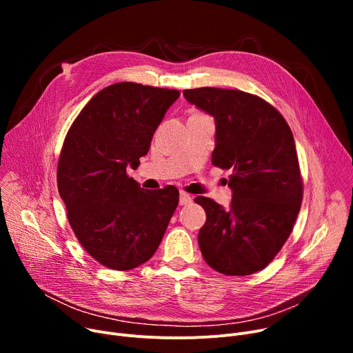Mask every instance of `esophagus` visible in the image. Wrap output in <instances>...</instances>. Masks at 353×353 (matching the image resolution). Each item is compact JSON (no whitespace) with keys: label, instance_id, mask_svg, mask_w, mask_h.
Instances as JSON below:
<instances>
[{"label":"esophagus","instance_id":"34e87169","mask_svg":"<svg viewBox=\"0 0 353 353\" xmlns=\"http://www.w3.org/2000/svg\"><path fill=\"white\" fill-rule=\"evenodd\" d=\"M190 201H192V196H190L189 193H186V192H180V199H179L180 206H186V205H189Z\"/></svg>","mask_w":353,"mask_h":353}]
</instances>
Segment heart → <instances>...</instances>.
Instances as JSON below:
<instances>
[{
    "instance_id": "b5f03b06",
    "label": "heart",
    "mask_w": 353,
    "mask_h": 353,
    "mask_svg": "<svg viewBox=\"0 0 353 353\" xmlns=\"http://www.w3.org/2000/svg\"><path fill=\"white\" fill-rule=\"evenodd\" d=\"M193 116H199V114H197V113H196V114H193Z\"/></svg>"
}]
</instances>
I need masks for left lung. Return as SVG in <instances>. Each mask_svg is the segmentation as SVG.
Instances as JSON below:
<instances>
[{
	"label": "left lung",
	"instance_id": "obj_1",
	"mask_svg": "<svg viewBox=\"0 0 353 353\" xmlns=\"http://www.w3.org/2000/svg\"><path fill=\"white\" fill-rule=\"evenodd\" d=\"M190 104L214 119L212 163L232 170L226 209L209 197L199 246L206 263L229 276L266 268L288 240L302 203V177L286 120L261 97L240 90H184Z\"/></svg>",
	"mask_w": 353,
	"mask_h": 353
}]
</instances>
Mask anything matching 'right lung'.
Masks as SVG:
<instances>
[{"label": "right lung", "instance_id": "right-lung-1", "mask_svg": "<svg viewBox=\"0 0 353 353\" xmlns=\"http://www.w3.org/2000/svg\"><path fill=\"white\" fill-rule=\"evenodd\" d=\"M177 90L111 84L92 97L70 127L57 183L81 246L114 270L134 269L157 250L177 208L179 190H144L127 176L140 164Z\"/></svg>", "mask_w": 353, "mask_h": 353}]
</instances>
